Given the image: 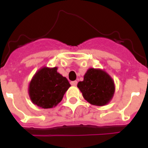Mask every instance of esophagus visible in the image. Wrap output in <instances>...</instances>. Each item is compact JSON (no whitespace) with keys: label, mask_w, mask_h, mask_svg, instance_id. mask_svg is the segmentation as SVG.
I'll return each instance as SVG.
<instances>
[{"label":"esophagus","mask_w":148,"mask_h":148,"mask_svg":"<svg viewBox=\"0 0 148 148\" xmlns=\"http://www.w3.org/2000/svg\"><path fill=\"white\" fill-rule=\"evenodd\" d=\"M78 82L77 81H74V82H71V85L72 86H76Z\"/></svg>","instance_id":"34e87169"}]
</instances>
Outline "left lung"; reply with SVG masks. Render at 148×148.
Listing matches in <instances>:
<instances>
[{
  "label": "left lung",
  "mask_w": 148,
  "mask_h": 148,
  "mask_svg": "<svg viewBox=\"0 0 148 148\" xmlns=\"http://www.w3.org/2000/svg\"><path fill=\"white\" fill-rule=\"evenodd\" d=\"M77 87L84 99L95 106L108 104L115 92L114 81L107 72L101 69H88L84 80L78 82Z\"/></svg>",
  "instance_id": "1"
}]
</instances>
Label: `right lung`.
I'll use <instances>...</instances> for the list:
<instances>
[{"label":"right lung","mask_w":148,"mask_h":148,"mask_svg":"<svg viewBox=\"0 0 148 148\" xmlns=\"http://www.w3.org/2000/svg\"><path fill=\"white\" fill-rule=\"evenodd\" d=\"M58 67L40 68L29 84L28 92L32 102L39 108L49 109L62 100L70 87L66 78L57 72Z\"/></svg>","instance_id":"add662e5"}]
</instances>
